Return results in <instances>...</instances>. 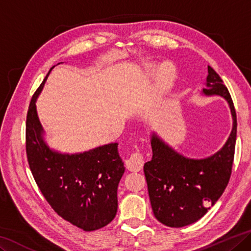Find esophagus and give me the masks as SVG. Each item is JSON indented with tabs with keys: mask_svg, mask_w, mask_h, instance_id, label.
Returning a JSON list of instances; mask_svg holds the SVG:
<instances>
[{
	"mask_svg": "<svg viewBox=\"0 0 251 251\" xmlns=\"http://www.w3.org/2000/svg\"><path fill=\"white\" fill-rule=\"evenodd\" d=\"M144 164V158L140 151L134 152L126 160V168L128 169L130 172H138L143 168Z\"/></svg>",
	"mask_w": 251,
	"mask_h": 251,
	"instance_id": "34e87169",
	"label": "esophagus"
}]
</instances>
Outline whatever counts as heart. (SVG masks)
Listing matches in <instances>:
<instances>
[{
    "label": "heart",
    "instance_id": "heart-1",
    "mask_svg": "<svg viewBox=\"0 0 251 251\" xmlns=\"http://www.w3.org/2000/svg\"><path fill=\"white\" fill-rule=\"evenodd\" d=\"M153 70V66H151L147 70V78L151 77ZM177 71L176 66L172 62L165 61L158 66V68L155 70L153 78V99L158 100L162 97H164L172 88L174 82L176 80Z\"/></svg>",
    "mask_w": 251,
    "mask_h": 251
}]
</instances>
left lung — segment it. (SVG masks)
<instances>
[{
  "label": "left lung",
  "instance_id": "1",
  "mask_svg": "<svg viewBox=\"0 0 251 251\" xmlns=\"http://www.w3.org/2000/svg\"><path fill=\"white\" fill-rule=\"evenodd\" d=\"M206 96L224 97L233 119L231 134L224 147L212 156L192 160L176 152L153 134V157L144 164L151 205L161 224L181 228L197 222L222 196L232 171L237 138V115L232 98L224 81L208 67Z\"/></svg>",
  "mask_w": 251,
  "mask_h": 251
}]
</instances>
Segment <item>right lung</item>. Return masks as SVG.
Here are the masks:
<instances>
[{
	"label": "right lung",
	"instance_id": "right-lung-1",
	"mask_svg": "<svg viewBox=\"0 0 251 251\" xmlns=\"http://www.w3.org/2000/svg\"><path fill=\"white\" fill-rule=\"evenodd\" d=\"M48 75L33 94L27 109V162L51 208L78 228L94 231L108 225L116 216L117 188L125 172L124 163L118 154L117 143L71 155L49 149L43 141L35 107Z\"/></svg>",
	"mask_w": 251,
	"mask_h": 251
}]
</instances>
